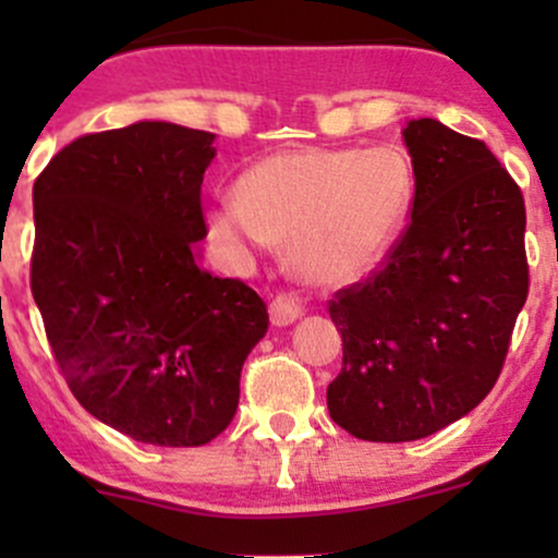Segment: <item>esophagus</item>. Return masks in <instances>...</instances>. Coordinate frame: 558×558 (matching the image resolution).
<instances>
[{
	"instance_id": "obj_1",
	"label": "esophagus",
	"mask_w": 558,
	"mask_h": 558,
	"mask_svg": "<svg viewBox=\"0 0 558 558\" xmlns=\"http://www.w3.org/2000/svg\"><path fill=\"white\" fill-rule=\"evenodd\" d=\"M302 313H305L302 311V302L294 294H289V291H280L269 302V318H272L275 326L294 324L296 318H302Z\"/></svg>"
}]
</instances>
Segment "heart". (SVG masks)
Segmentation results:
<instances>
[{
  "instance_id": "obj_1",
  "label": "heart",
  "mask_w": 558,
  "mask_h": 558,
  "mask_svg": "<svg viewBox=\"0 0 558 558\" xmlns=\"http://www.w3.org/2000/svg\"><path fill=\"white\" fill-rule=\"evenodd\" d=\"M413 199V174L397 150L302 148L253 165L238 202L213 213L229 245H289L300 278L340 286L378 267Z\"/></svg>"
}]
</instances>
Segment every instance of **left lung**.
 I'll use <instances>...</instances> for the list:
<instances>
[{"label": "left lung", "mask_w": 558, "mask_h": 558, "mask_svg": "<svg viewBox=\"0 0 558 558\" xmlns=\"http://www.w3.org/2000/svg\"><path fill=\"white\" fill-rule=\"evenodd\" d=\"M402 134L415 174L410 223L367 280L329 302L342 369L326 404L369 442L421 440L477 408L529 294L519 183L486 143L435 118Z\"/></svg>", "instance_id": "obj_1"}]
</instances>
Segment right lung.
<instances>
[{"mask_svg": "<svg viewBox=\"0 0 558 558\" xmlns=\"http://www.w3.org/2000/svg\"><path fill=\"white\" fill-rule=\"evenodd\" d=\"M216 134L140 121L83 134L35 180L32 294L77 402L137 442L196 448L240 402L262 296L199 267Z\"/></svg>", "mask_w": 558, "mask_h": 558, "instance_id": "obj_1", "label": "right lung"}]
</instances>
